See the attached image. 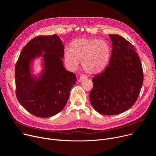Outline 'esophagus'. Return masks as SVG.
I'll return each instance as SVG.
<instances>
[{"label": "esophagus", "mask_w": 156, "mask_h": 156, "mask_svg": "<svg viewBox=\"0 0 156 156\" xmlns=\"http://www.w3.org/2000/svg\"><path fill=\"white\" fill-rule=\"evenodd\" d=\"M88 78V77L86 75H82L80 76V78H79V82H83V81H84L85 80H87Z\"/></svg>", "instance_id": "34e87169"}]
</instances>
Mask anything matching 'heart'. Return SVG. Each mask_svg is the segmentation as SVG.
<instances>
[{"mask_svg": "<svg viewBox=\"0 0 156 156\" xmlns=\"http://www.w3.org/2000/svg\"><path fill=\"white\" fill-rule=\"evenodd\" d=\"M111 48L105 40L80 38L73 40L70 49L64 51V59L67 65L75 69L81 61L83 69L90 74L101 72L108 65Z\"/></svg>", "mask_w": 156, "mask_h": 156, "instance_id": "obj_1", "label": "heart"}]
</instances>
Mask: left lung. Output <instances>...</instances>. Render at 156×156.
Returning <instances> with one entry per match:
<instances>
[{"mask_svg": "<svg viewBox=\"0 0 156 156\" xmlns=\"http://www.w3.org/2000/svg\"><path fill=\"white\" fill-rule=\"evenodd\" d=\"M112 52L108 66L92 78L93 108L103 115H116L136 101L143 83V71L134 47L122 37L110 34Z\"/></svg>", "mask_w": 156, "mask_h": 156, "instance_id": "left-lung-1", "label": "left lung"}]
</instances>
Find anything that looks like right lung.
Wrapping results in <instances>:
<instances>
[{
	"label": "right lung",
	"mask_w": 156,
	"mask_h": 156,
	"mask_svg": "<svg viewBox=\"0 0 156 156\" xmlns=\"http://www.w3.org/2000/svg\"><path fill=\"white\" fill-rule=\"evenodd\" d=\"M41 56L43 69L37 77L31 73L32 62ZM64 45L58 36L34 38L22 49L15 69L16 96L22 106L32 115L48 118L65 106L75 75L63 64Z\"/></svg>",
	"instance_id": "right-lung-1"
}]
</instances>
